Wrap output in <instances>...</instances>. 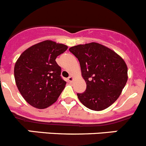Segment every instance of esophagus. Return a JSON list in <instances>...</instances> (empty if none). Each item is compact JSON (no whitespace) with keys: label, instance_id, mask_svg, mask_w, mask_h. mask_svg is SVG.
I'll return each instance as SVG.
<instances>
[{"label":"esophagus","instance_id":"obj_1","mask_svg":"<svg viewBox=\"0 0 146 146\" xmlns=\"http://www.w3.org/2000/svg\"><path fill=\"white\" fill-rule=\"evenodd\" d=\"M73 80H74V78H73V77H72V76H69V77H68V81H69V82H73Z\"/></svg>","mask_w":146,"mask_h":146}]
</instances>
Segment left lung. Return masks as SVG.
I'll use <instances>...</instances> for the list:
<instances>
[{"label": "left lung", "instance_id": "left-lung-1", "mask_svg": "<svg viewBox=\"0 0 146 146\" xmlns=\"http://www.w3.org/2000/svg\"><path fill=\"white\" fill-rule=\"evenodd\" d=\"M78 59L82 75L87 84L83 93H77L87 108L100 111L115 102L127 80L125 61L110 48L92 42L69 48Z\"/></svg>", "mask_w": 146, "mask_h": 146}]
</instances>
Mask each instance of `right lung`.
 <instances>
[{
  "mask_svg": "<svg viewBox=\"0 0 146 146\" xmlns=\"http://www.w3.org/2000/svg\"><path fill=\"white\" fill-rule=\"evenodd\" d=\"M67 46L49 40L38 43L21 54L14 67V77L25 100L38 109L54 103L65 87L56 59Z\"/></svg>",
  "mask_w": 146,
  "mask_h": 146,
  "instance_id": "right-lung-1",
  "label": "right lung"
}]
</instances>
